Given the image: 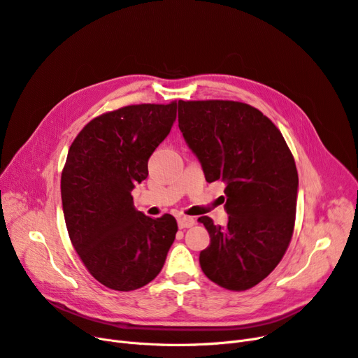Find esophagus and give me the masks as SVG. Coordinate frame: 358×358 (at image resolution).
I'll return each instance as SVG.
<instances>
[{
  "mask_svg": "<svg viewBox=\"0 0 358 358\" xmlns=\"http://www.w3.org/2000/svg\"><path fill=\"white\" fill-rule=\"evenodd\" d=\"M194 224H195L194 217L180 216V217L178 219V226H179L180 229H187V227H191V226H194Z\"/></svg>",
  "mask_w": 358,
  "mask_h": 358,
  "instance_id": "esophagus-1",
  "label": "esophagus"
}]
</instances>
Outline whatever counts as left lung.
Wrapping results in <instances>:
<instances>
[{
  "mask_svg": "<svg viewBox=\"0 0 358 358\" xmlns=\"http://www.w3.org/2000/svg\"><path fill=\"white\" fill-rule=\"evenodd\" d=\"M179 129L206 180L226 183V226L199 217L210 245L199 252L204 275L245 291L267 278L287 251L295 223L298 173L280 131L236 101H179Z\"/></svg>",
  "mask_w": 358,
  "mask_h": 358,
  "instance_id": "obj_1",
  "label": "left lung"
}]
</instances>
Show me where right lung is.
<instances>
[{
  "label": "right lung",
  "instance_id": "right-lung-1",
  "mask_svg": "<svg viewBox=\"0 0 358 358\" xmlns=\"http://www.w3.org/2000/svg\"><path fill=\"white\" fill-rule=\"evenodd\" d=\"M176 103L127 106L91 120L70 145L62 173L67 232L90 273L114 291L145 287L160 273L178 223L134 206L135 185L176 120Z\"/></svg>",
  "mask_w": 358,
  "mask_h": 358
}]
</instances>
